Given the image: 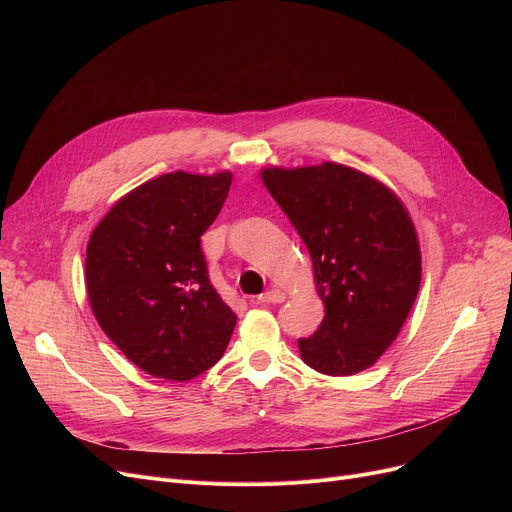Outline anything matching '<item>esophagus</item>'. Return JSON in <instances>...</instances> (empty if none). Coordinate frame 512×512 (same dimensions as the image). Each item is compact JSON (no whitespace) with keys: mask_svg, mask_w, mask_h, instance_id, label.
Listing matches in <instances>:
<instances>
[{"mask_svg":"<svg viewBox=\"0 0 512 512\" xmlns=\"http://www.w3.org/2000/svg\"><path fill=\"white\" fill-rule=\"evenodd\" d=\"M286 299V294L282 290H267L263 294H259V303H282Z\"/></svg>","mask_w":512,"mask_h":512,"instance_id":"1","label":"esophagus"}]
</instances>
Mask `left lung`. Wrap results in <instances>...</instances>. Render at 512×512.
<instances>
[{"mask_svg": "<svg viewBox=\"0 0 512 512\" xmlns=\"http://www.w3.org/2000/svg\"><path fill=\"white\" fill-rule=\"evenodd\" d=\"M313 261L326 315L299 338L303 361L326 375L371 367L398 336L421 282L419 242L407 209L384 184L353 168L261 174Z\"/></svg>", "mask_w": 512, "mask_h": 512, "instance_id": "1", "label": "left lung"}]
</instances>
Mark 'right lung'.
<instances>
[{"instance_id": "1", "label": "right lung", "mask_w": 512, "mask_h": 512, "mask_svg": "<svg viewBox=\"0 0 512 512\" xmlns=\"http://www.w3.org/2000/svg\"><path fill=\"white\" fill-rule=\"evenodd\" d=\"M232 174H164L122 197L93 230L85 280L101 330L153 378L193 380L220 361L236 315L209 280L201 236Z\"/></svg>"}]
</instances>
